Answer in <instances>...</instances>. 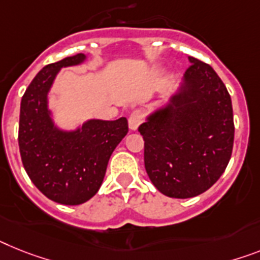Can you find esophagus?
Masks as SVG:
<instances>
[{"label": "esophagus", "instance_id": "obj_1", "mask_svg": "<svg viewBox=\"0 0 260 260\" xmlns=\"http://www.w3.org/2000/svg\"><path fill=\"white\" fill-rule=\"evenodd\" d=\"M143 121V113L140 111H134L128 117V125L132 131H136Z\"/></svg>", "mask_w": 260, "mask_h": 260}]
</instances>
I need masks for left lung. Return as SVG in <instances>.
I'll return each mask as SVG.
<instances>
[{
    "label": "left lung",
    "mask_w": 260,
    "mask_h": 260,
    "mask_svg": "<svg viewBox=\"0 0 260 260\" xmlns=\"http://www.w3.org/2000/svg\"><path fill=\"white\" fill-rule=\"evenodd\" d=\"M180 88L139 126L145 171L172 198L204 193L221 177L234 144L228 88L208 63L189 56Z\"/></svg>",
    "instance_id": "1"
}]
</instances>
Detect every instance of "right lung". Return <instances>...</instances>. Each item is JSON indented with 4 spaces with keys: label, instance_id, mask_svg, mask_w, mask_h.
<instances>
[{
    "label": "right lung",
    "instance_id": "add662e5",
    "mask_svg": "<svg viewBox=\"0 0 260 260\" xmlns=\"http://www.w3.org/2000/svg\"><path fill=\"white\" fill-rule=\"evenodd\" d=\"M86 60L84 54L67 56L43 67L21 100L18 144L26 173L49 200L80 205L92 198L103 182L110 157L128 134V121L91 119L75 131L54 124L47 95L62 67Z\"/></svg>",
    "mask_w": 260,
    "mask_h": 260
}]
</instances>
